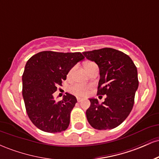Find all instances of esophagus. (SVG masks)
Segmentation results:
<instances>
[{"label": "esophagus", "mask_w": 159, "mask_h": 159, "mask_svg": "<svg viewBox=\"0 0 159 159\" xmlns=\"http://www.w3.org/2000/svg\"><path fill=\"white\" fill-rule=\"evenodd\" d=\"M77 100H78V102H81L83 101V98H79V97H78V98H77Z\"/></svg>", "instance_id": "esophagus-1"}]
</instances>
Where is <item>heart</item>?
Listing matches in <instances>:
<instances>
[{
	"label": "heart",
	"mask_w": 159,
	"mask_h": 159,
	"mask_svg": "<svg viewBox=\"0 0 159 159\" xmlns=\"http://www.w3.org/2000/svg\"><path fill=\"white\" fill-rule=\"evenodd\" d=\"M93 65H95L93 62H86L84 63L85 69L90 68ZM72 69H71L68 73V77L72 75ZM87 90H88V87L84 84H76L71 87V91L74 94L77 95V96H85L87 93Z\"/></svg>",
	"instance_id": "heart-1"
}]
</instances>
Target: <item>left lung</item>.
<instances>
[{"label":"left lung","mask_w":159,"mask_h":159,"mask_svg":"<svg viewBox=\"0 0 159 159\" xmlns=\"http://www.w3.org/2000/svg\"><path fill=\"white\" fill-rule=\"evenodd\" d=\"M87 59L99 68L97 95H106L102 103L89 98L90 106L86 111L88 123L98 130L117 127L132 110L138 87V70L132 60L123 52L105 48L83 52Z\"/></svg>","instance_id":"1"}]
</instances>
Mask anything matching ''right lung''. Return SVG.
I'll return each instance as SVG.
<instances>
[{
  "label": "right lung",
  "mask_w": 159,
  "mask_h": 159,
  "mask_svg": "<svg viewBox=\"0 0 159 159\" xmlns=\"http://www.w3.org/2000/svg\"><path fill=\"white\" fill-rule=\"evenodd\" d=\"M84 58L80 52L46 51L27 61L22 75V96L29 118L40 130L55 133L68 128L76 97L66 93L57 102L53 95L71 69Z\"/></svg>",
  "instance_id": "right-lung-1"
}]
</instances>
